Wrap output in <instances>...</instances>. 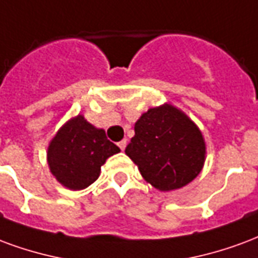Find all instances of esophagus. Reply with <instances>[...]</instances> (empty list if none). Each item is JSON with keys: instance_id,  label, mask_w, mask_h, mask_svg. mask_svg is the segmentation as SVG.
I'll return each instance as SVG.
<instances>
[{"instance_id": "1", "label": "esophagus", "mask_w": 258, "mask_h": 258, "mask_svg": "<svg viewBox=\"0 0 258 258\" xmlns=\"http://www.w3.org/2000/svg\"><path fill=\"white\" fill-rule=\"evenodd\" d=\"M126 144H127L126 140H121V142L118 143V147L121 148L122 151H123V150H125V147H126Z\"/></svg>"}]
</instances>
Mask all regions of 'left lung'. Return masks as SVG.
I'll return each mask as SVG.
<instances>
[{"mask_svg": "<svg viewBox=\"0 0 258 258\" xmlns=\"http://www.w3.org/2000/svg\"><path fill=\"white\" fill-rule=\"evenodd\" d=\"M125 152L146 181L161 191H172L199 174L205 162V142L188 116L165 104L140 116Z\"/></svg>", "mask_w": 258, "mask_h": 258, "instance_id": "8db88e82", "label": "left lung"}]
</instances>
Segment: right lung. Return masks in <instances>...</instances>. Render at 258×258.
<instances>
[{
	"label": "right lung",
	"instance_id": "right-lung-1",
	"mask_svg": "<svg viewBox=\"0 0 258 258\" xmlns=\"http://www.w3.org/2000/svg\"><path fill=\"white\" fill-rule=\"evenodd\" d=\"M119 147L110 142L103 129H96L82 115L70 119L48 148L50 172L70 189H82L97 180L106 159Z\"/></svg>",
	"mask_w": 258,
	"mask_h": 258
}]
</instances>
